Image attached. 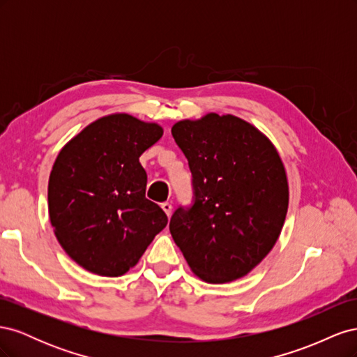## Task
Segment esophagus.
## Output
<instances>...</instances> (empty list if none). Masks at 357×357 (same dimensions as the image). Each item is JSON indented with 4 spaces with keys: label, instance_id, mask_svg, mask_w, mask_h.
Segmentation results:
<instances>
[{
    "label": "esophagus",
    "instance_id": "34e87169",
    "mask_svg": "<svg viewBox=\"0 0 357 357\" xmlns=\"http://www.w3.org/2000/svg\"><path fill=\"white\" fill-rule=\"evenodd\" d=\"M162 210H164L167 213L168 218H169L171 213H172V205L169 202H164V204H162Z\"/></svg>",
    "mask_w": 357,
    "mask_h": 357
}]
</instances>
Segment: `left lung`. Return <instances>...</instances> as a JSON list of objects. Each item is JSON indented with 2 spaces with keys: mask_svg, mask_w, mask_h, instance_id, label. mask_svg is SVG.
<instances>
[{
  "mask_svg": "<svg viewBox=\"0 0 357 357\" xmlns=\"http://www.w3.org/2000/svg\"><path fill=\"white\" fill-rule=\"evenodd\" d=\"M192 172L193 205L177 208L169 232L202 282L247 275L277 243L289 207L277 149L243 119L208 113L171 128Z\"/></svg>",
  "mask_w": 357,
  "mask_h": 357,
  "instance_id": "1",
  "label": "left lung"
}]
</instances>
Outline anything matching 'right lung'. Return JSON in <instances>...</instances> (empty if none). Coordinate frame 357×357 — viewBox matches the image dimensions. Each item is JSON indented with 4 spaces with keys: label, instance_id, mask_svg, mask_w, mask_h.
Returning <instances> with one entry per match:
<instances>
[{
    "label": "right lung",
    "instance_id": "add662e5",
    "mask_svg": "<svg viewBox=\"0 0 357 357\" xmlns=\"http://www.w3.org/2000/svg\"><path fill=\"white\" fill-rule=\"evenodd\" d=\"M162 134L158 123L114 113L59 152L49 177V218L63 250L86 271L123 275L167 226L164 210L146 198L139 164Z\"/></svg>",
    "mask_w": 357,
    "mask_h": 357
}]
</instances>
